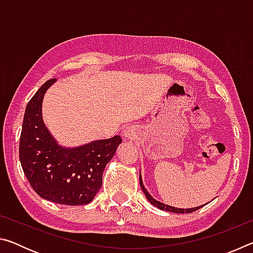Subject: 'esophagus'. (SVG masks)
I'll use <instances>...</instances> for the list:
<instances>
[{
    "label": "esophagus",
    "instance_id": "34e87169",
    "mask_svg": "<svg viewBox=\"0 0 253 253\" xmlns=\"http://www.w3.org/2000/svg\"><path fill=\"white\" fill-rule=\"evenodd\" d=\"M124 136L127 137V138H130V137H131V131L129 129H126L125 131H124Z\"/></svg>",
    "mask_w": 253,
    "mask_h": 253
}]
</instances>
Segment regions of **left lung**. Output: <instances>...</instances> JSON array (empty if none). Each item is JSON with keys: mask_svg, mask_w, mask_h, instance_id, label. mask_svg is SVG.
<instances>
[{"mask_svg": "<svg viewBox=\"0 0 253 253\" xmlns=\"http://www.w3.org/2000/svg\"><path fill=\"white\" fill-rule=\"evenodd\" d=\"M139 183H140V187H142L144 194L146 195L147 200L149 201V203L153 204L154 207H156V208H158L160 210H164V211H169V212H173V213H192V212H194V211H196V210H199V209H201V208L203 207V205H201V207H198V208L185 209V210H184V209H178V208H174V207H169V205H166L164 203L158 202V201H156L155 199L152 198L151 194H149L148 192L146 191V188L144 187V184H143L142 176H140V174H139Z\"/></svg>", "mask_w": 253, "mask_h": 253, "instance_id": "8db88e82", "label": "left lung"}]
</instances>
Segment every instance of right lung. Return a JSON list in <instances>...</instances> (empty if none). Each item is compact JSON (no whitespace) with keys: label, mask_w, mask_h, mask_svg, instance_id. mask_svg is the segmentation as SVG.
I'll list each match as a JSON object with an SVG mask.
<instances>
[{"label":"right lung","mask_w":253,"mask_h":253,"mask_svg":"<svg viewBox=\"0 0 253 253\" xmlns=\"http://www.w3.org/2000/svg\"><path fill=\"white\" fill-rule=\"evenodd\" d=\"M55 79L41 85L25 108L19 156L24 175L36 193L65 205L88 204L102 184V173L121 136L96 140L76 148L59 146L42 121V100Z\"/></svg>","instance_id":"obj_1"}]
</instances>
